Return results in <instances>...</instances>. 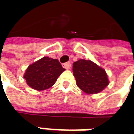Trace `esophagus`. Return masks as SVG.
I'll return each mask as SVG.
<instances>
[{
	"instance_id": "esophagus-1",
	"label": "esophagus",
	"mask_w": 134,
	"mask_h": 134,
	"mask_svg": "<svg viewBox=\"0 0 134 134\" xmlns=\"http://www.w3.org/2000/svg\"><path fill=\"white\" fill-rule=\"evenodd\" d=\"M63 68H65V69H71V64L70 62H68V63H65L64 64H63Z\"/></svg>"
}]
</instances>
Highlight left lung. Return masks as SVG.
Segmentation results:
<instances>
[{"label": "left lung", "mask_w": 134, "mask_h": 134, "mask_svg": "<svg viewBox=\"0 0 134 134\" xmlns=\"http://www.w3.org/2000/svg\"><path fill=\"white\" fill-rule=\"evenodd\" d=\"M73 74L77 86L87 94H96L109 84L105 70L91 60L79 59L73 63Z\"/></svg>", "instance_id": "left-lung-1"}]
</instances>
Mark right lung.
Instances as JSON below:
<instances>
[{
  "label": "right lung",
  "mask_w": 134,
  "mask_h": 134,
  "mask_svg": "<svg viewBox=\"0 0 134 134\" xmlns=\"http://www.w3.org/2000/svg\"><path fill=\"white\" fill-rule=\"evenodd\" d=\"M64 71L58 59L44 57L29 65L24 78L30 87L41 91L51 87Z\"/></svg>",
  "instance_id": "obj_1"
}]
</instances>
